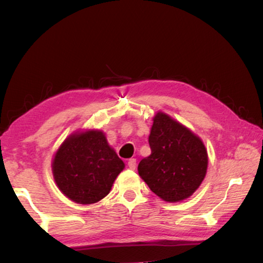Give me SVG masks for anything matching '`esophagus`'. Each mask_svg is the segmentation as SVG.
I'll use <instances>...</instances> for the list:
<instances>
[{
    "mask_svg": "<svg viewBox=\"0 0 263 263\" xmlns=\"http://www.w3.org/2000/svg\"><path fill=\"white\" fill-rule=\"evenodd\" d=\"M127 166L130 169H136V166H137V160L136 159H130L127 161Z\"/></svg>",
    "mask_w": 263,
    "mask_h": 263,
    "instance_id": "obj_1",
    "label": "esophagus"
}]
</instances>
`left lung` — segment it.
<instances>
[{
  "mask_svg": "<svg viewBox=\"0 0 263 263\" xmlns=\"http://www.w3.org/2000/svg\"><path fill=\"white\" fill-rule=\"evenodd\" d=\"M148 142L152 153L138 164L139 176L163 201L176 203L189 198L206 175L209 158L201 138L158 111Z\"/></svg>",
  "mask_w": 263,
  "mask_h": 263,
  "instance_id": "1",
  "label": "left lung"
}]
</instances>
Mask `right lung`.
<instances>
[{
	"label": "right lung",
	"instance_id": "obj_1",
	"mask_svg": "<svg viewBox=\"0 0 263 263\" xmlns=\"http://www.w3.org/2000/svg\"><path fill=\"white\" fill-rule=\"evenodd\" d=\"M124 168L105 133L94 128L69 135L52 160L58 188L70 201L84 205L104 198Z\"/></svg>",
	"mask_w": 263,
	"mask_h": 263
}]
</instances>
